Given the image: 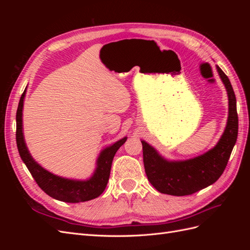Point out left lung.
Returning <instances> with one entry per match:
<instances>
[{"instance_id": "left-lung-1", "label": "left lung", "mask_w": 250, "mask_h": 250, "mask_svg": "<svg viewBox=\"0 0 250 250\" xmlns=\"http://www.w3.org/2000/svg\"><path fill=\"white\" fill-rule=\"evenodd\" d=\"M229 97V118L224 132L214 148L186 161H169L142 141L144 167L150 184L158 192L186 196L198 192L219 179L228 165L238 138L237 100L229 77L216 66Z\"/></svg>"}]
</instances>
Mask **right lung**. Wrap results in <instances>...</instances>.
<instances>
[{
  "label": "right lung",
  "mask_w": 250,
  "mask_h": 250,
  "mask_svg": "<svg viewBox=\"0 0 250 250\" xmlns=\"http://www.w3.org/2000/svg\"><path fill=\"white\" fill-rule=\"evenodd\" d=\"M26 92L27 87L21 97L17 111V145L21 161L31 173L36 184L52 198L63 202L77 203L99 197L107 186L113 156L126 142L127 137L117 141L101 151L97 158L96 169L88 179H70L55 175L35 162L26 145L22 132V108Z\"/></svg>",
  "instance_id": "obj_1"
}]
</instances>
